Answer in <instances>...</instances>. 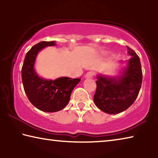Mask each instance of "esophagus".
Returning <instances> with one entry per match:
<instances>
[{
	"label": "esophagus",
	"instance_id": "obj_1",
	"mask_svg": "<svg viewBox=\"0 0 158 158\" xmlns=\"http://www.w3.org/2000/svg\"><path fill=\"white\" fill-rule=\"evenodd\" d=\"M94 75V73L93 72H89V73H87L85 74V79H89V78H91V77Z\"/></svg>",
	"mask_w": 158,
	"mask_h": 158
}]
</instances>
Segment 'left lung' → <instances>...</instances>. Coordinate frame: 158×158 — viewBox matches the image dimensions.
Masks as SVG:
<instances>
[{
	"mask_svg": "<svg viewBox=\"0 0 158 158\" xmlns=\"http://www.w3.org/2000/svg\"><path fill=\"white\" fill-rule=\"evenodd\" d=\"M127 53L131 58L125 61L120 75L111 77L98 74L95 105L101 111L109 114L124 111L137 98L142 83V70L139 57L129 47ZM121 63H123L121 61Z\"/></svg>",
	"mask_w": 158,
	"mask_h": 158,
	"instance_id": "1",
	"label": "left lung"
}]
</instances>
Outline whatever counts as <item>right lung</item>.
I'll list each match as a JSON object with an SVG mask.
<instances>
[{
    "mask_svg": "<svg viewBox=\"0 0 158 158\" xmlns=\"http://www.w3.org/2000/svg\"><path fill=\"white\" fill-rule=\"evenodd\" d=\"M55 41H42L35 45L26 53L21 69L23 89L32 105L45 112L58 111L65 107L71 93L81 79L59 77L55 80L40 77L35 69L38 53L47 47L55 46Z\"/></svg>",
    "mask_w": 158,
    "mask_h": 158,
    "instance_id": "right-lung-1",
    "label": "right lung"
}]
</instances>
